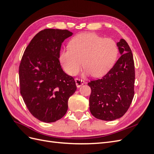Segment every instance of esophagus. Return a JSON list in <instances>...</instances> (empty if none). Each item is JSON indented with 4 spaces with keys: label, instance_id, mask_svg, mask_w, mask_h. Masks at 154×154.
<instances>
[{
    "label": "esophagus",
    "instance_id": "34e87169",
    "mask_svg": "<svg viewBox=\"0 0 154 154\" xmlns=\"http://www.w3.org/2000/svg\"><path fill=\"white\" fill-rule=\"evenodd\" d=\"M75 82H76V87L78 88L80 87L82 85H83V84H85V83H86V82L85 81H83L82 80H80V79H78V78L75 79Z\"/></svg>",
    "mask_w": 154,
    "mask_h": 154
}]
</instances>
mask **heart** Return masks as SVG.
<instances>
[{
  "label": "heart",
  "mask_w": 154,
  "mask_h": 154,
  "mask_svg": "<svg viewBox=\"0 0 154 154\" xmlns=\"http://www.w3.org/2000/svg\"><path fill=\"white\" fill-rule=\"evenodd\" d=\"M69 48L60 53V62L70 75H76L83 63V75L102 76L113 67L118 54V46L111 38H103L93 32H83L69 41ZM83 62H82V60Z\"/></svg>",
  "instance_id": "obj_1"
}]
</instances>
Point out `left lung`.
<instances>
[{"mask_svg": "<svg viewBox=\"0 0 154 154\" xmlns=\"http://www.w3.org/2000/svg\"><path fill=\"white\" fill-rule=\"evenodd\" d=\"M121 57L101 79L91 81L89 109L97 119L113 121L127 112L134 96L135 69L132 51L124 39L117 43Z\"/></svg>", "mask_w": 154, "mask_h": 154, "instance_id": "obj_1", "label": "left lung"}]
</instances>
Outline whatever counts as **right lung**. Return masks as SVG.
<instances>
[{
  "mask_svg": "<svg viewBox=\"0 0 154 154\" xmlns=\"http://www.w3.org/2000/svg\"><path fill=\"white\" fill-rule=\"evenodd\" d=\"M72 32L45 29L26 48L19 66L20 94L36 119L52 123L63 118L68 100L76 90L74 78L65 72L59 57L63 42Z\"/></svg>",
  "mask_w": 154,
  "mask_h": 154,
  "instance_id": "obj_1",
  "label": "right lung"
}]
</instances>
